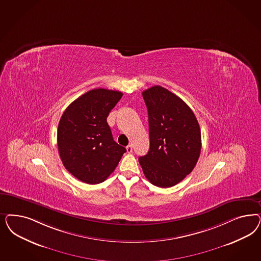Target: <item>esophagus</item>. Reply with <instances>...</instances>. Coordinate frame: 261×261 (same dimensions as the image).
Masks as SVG:
<instances>
[{"label": "esophagus", "instance_id": "esophagus-1", "mask_svg": "<svg viewBox=\"0 0 261 261\" xmlns=\"http://www.w3.org/2000/svg\"><path fill=\"white\" fill-rule=\"evenodd\" d=\"M126 149L127 152H132V151H133V146H132V145H127L126 147Z\"/></svg>", "mask_w": 261, "mask_h": 261}]
</instances>
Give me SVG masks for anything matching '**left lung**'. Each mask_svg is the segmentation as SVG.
I'll use <instances>...</instances> for the list:
<instances>
[{"label": "left lung", "instance_id": "left-lung-1", "mask_svg": "<svg viewBox=\"0 0 261 261\" xmlns=\"http://www.w3.org/2000/svg\"><path fill=\"white\" fill-rule=\"evenodd\" d=\"M142 95L148 110L150 149L138 160L151 184L171 187L197 164L202 148L200 126L191 109L166 88L154 85Z\"/></svg>", "mask_w": 261, "mask_h": 261}]
</instances>
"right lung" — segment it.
I'll return each instance as SVG.
<instances>
[{"label": "right lung", "mask_w": 261, "mask_h": 261, "mask_svg": "<svg viewBox=\"0 0 261 261\" xmlns=\"http://www.w3.org/2000/svg\"><path fill=\"white\" fill-rule=\"evenodd\" d=\"M123 93L92 89L73 101L59 121L58 148L64 167L88 185L105 181L126 149L112 137L107 122Z\"/></svg>", "instance_id": "right-lung-1"}]
</instances>
